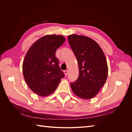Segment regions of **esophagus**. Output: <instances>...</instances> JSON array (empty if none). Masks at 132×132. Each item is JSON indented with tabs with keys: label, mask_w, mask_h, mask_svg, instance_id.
<instances>
[{
	"label": "esophagus",
	"mask_w": 132,
	"mask_h": 132,
	"mask_svg": "<svg viewBox=\"0 0 132 132\" xmlns=\"http://www.w3.org/2000/svg\"><path fill=\"white\" fill-rule=\"evenodd\" d=\"M64 74H65V75H67L68 74V71L67 70H64Z\"/></svg>",
	"instance_id": "1"
}]
</instances>
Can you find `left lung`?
<instances>
[{
	"label": "left lung",
	"instance_id": "obj_1",
	"mask_svg": "<svg viewBox=\"0 0 132 132\" xmlns=\"http://www.w3.org/2000/svg\"><path fill=\"white\" fill-rule=\"evenodd\" d=\"M68 42L77 59L79 74L70 83L75 95L84 99L93 98L105 83L108 67L105 55L98 43L84 36L71 35Z\"/></svg>",
	"mask_w": 132,
	"mask_h": 132
}]
</instances>
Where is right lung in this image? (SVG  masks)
<instances>
[{
	"label": "right lung",
	"mask_w": 132,
	"mask_h": 132,
	"mask_svg": "<svg viewBox=\"0 0 132 132\" xmlns=\"http://www.w3.org/2000/svg\"><path fill=\"white\" fill-rule=\"evenodd\" d=\"M61 35H46L31 46L23 59L22 71L30 89L41 96L55 91L64 74L55 57L57 48L65 42Z\"/></svg>",
	"instance_id": "1"
}]
</instances>
